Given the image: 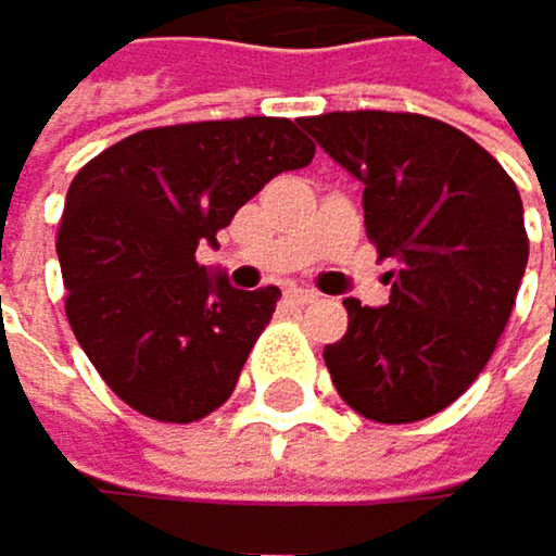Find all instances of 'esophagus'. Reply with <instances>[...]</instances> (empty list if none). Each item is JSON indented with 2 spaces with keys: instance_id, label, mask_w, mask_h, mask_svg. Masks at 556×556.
I'll use <instances>...</instances> for the list:
<instances>
[{
  "instance_id": "obj_1",
  "label": "esophagus",
  "mask_w": 556,
  "mask_h": 556,
  "mask_svg": "<svg viewBox=\"0 0 556 556\" xmlns=\"http://www.w3.org/2000/svg\"><path fill=\"white\" fill-rule=\"evenodd\" d=\"M287 301L290 304H315L318 293L315 290H298V287H293V290H287Z\"/></svg>"
}]
</instances>
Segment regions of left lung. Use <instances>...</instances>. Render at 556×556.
<instances>
[{"mask_svg":"<svg viewBox=\"0 0 556 556\" xmlns=\"http://www.w3.org/2000/svg\"><path fill=\"white\" fill-rule=\"evenodd\" d=\"M304 127L363 182L366 238L391 301H345L325 366L353 412L405 426L450 408L491 359L530 258L516 182L488 151L422 113L349 110Z\"/></svg>","mask_w":556,"mask_h":556,"instance_id":"1","label":"left lung"}]
</instances>
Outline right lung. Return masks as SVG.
<instances>
[{"label": "right lung", "instance_id": "1", "mask_svg": "<svg viewBox=\"0 0 556 556\" xmlns=\"http://www.w3.org/2000/svg\"><path fill=\"white\" fill-rule=\"evenodd\" d=\"M311 159L315 144L287 116H241L138 130L78 168L58 228L65 315L134 412L200 422L231 397L280 290H235L197 249Z\"/></svg>", "mask_w": 556, "mask_h": 556}]
</instances>
